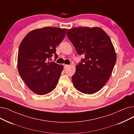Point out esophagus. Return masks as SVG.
Masks as SVG:
<instances>
[{
	"mask_svg": "<svg viewBox=\"0 0 134 134\" xmlns=\"http://www.w3.org/2000/svg\"><path fill=\"white\" fill-rule=\"evenodd\" d=\"M69 67V65H64V68L65 69H66V68H67V67Z\"/></svg>",
	"mask_w": 134,
	"mask_h": 134,
	"instance_id": "obj_1",
	"label": "esophagus"
}]
</instances>
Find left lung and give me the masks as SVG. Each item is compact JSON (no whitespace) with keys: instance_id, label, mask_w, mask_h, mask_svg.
Here are the masks:
<instances>
[{"instance_id":"left-lung-1","label":"left lung","mask_w":134,"mask_h":134,"mask_svg":"<svg viewBox=\"0 0 134 134\" xmlns=\"http://www.w3.org/2000/svg\"><path fill=\"white\" fill-rule=\"evenodd\" d=\"M67 35L77 53L85 56L72 77L73 85L84 94H94L107 83L116 62L111 40L100 27H75Z\"/></svg>"}]
</instances>
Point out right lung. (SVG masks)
Wrapping results in <instances>:
<instances>
[{
	"label": "right lung",
	"instance_id": "add662e5",
	"mask_svg": "<svg viewBox=\"0 0 134 134\" xmlns=\"http://www.w3.org/2000/svg\"><path fill=\"white\" fill-rule=\"evenodd\" d=\"M67 29L46 27L29 32L21 42L17 56V69L28 88L43 95L55 89L63 66L50 62L56 48L65 38Z\"/></svg>",
	"mask_w": 134,
	"mask_h": 134
}]
</instances>
